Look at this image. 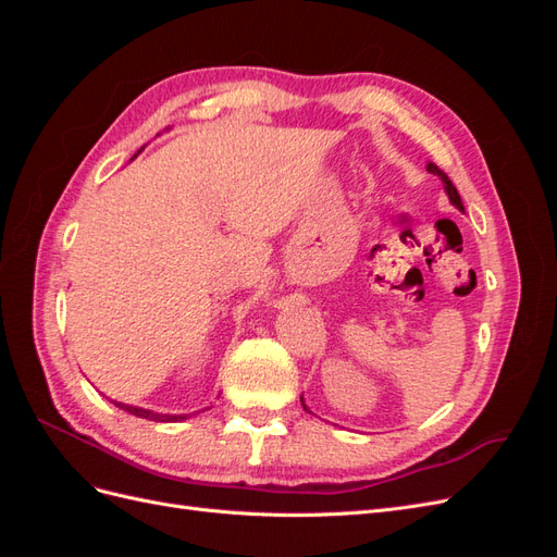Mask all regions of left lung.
<instances>
[{"instance_id":"left-lung-1","label":"left lung","mask_w":557,"mask_h":557,"mask_svg":"<svg viewBox=\"0 0 557 557\" xmlns=\"http://www.w3.org/2000/svg\"><path fill=\"white\" fill-rule=\"evenodd\" d=\"M428 170H430L432 174H436V176H440V178L444 181V188H446V193H448V199H450V201H453V205H455V207H458L460 211H465V207H462V199H460V195H458V188H455V185H453V181L448 178V174H446V172H442V170H440V166H436V164H432V162L428 164ZM301 404H305V401H301ZM305 409H307V407H305Z\"/></svg>"}]
</instances>
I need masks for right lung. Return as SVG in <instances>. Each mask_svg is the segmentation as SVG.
I'll return each instance as SVG.
<instances>
[{
    "instance_id": "obj_1",
    "label": "right lung",
    "mask_w": 557,
    "mask_h": 557,
    "mask_svg": "<svg viewBox=\"0 0 557 557\" xmlns=\"http://www.w3.org/2000/svg\"><path fill=\"white\" fill-rule=\"evenodd\" d=\"M115 407H121L123 411L132 413V416H139V418H148V420H156V423H176V420H185L188 416H170V413H153L148 409H139V407H129V404H121V401H113Z\"/></svg>"
}]
</instances>
